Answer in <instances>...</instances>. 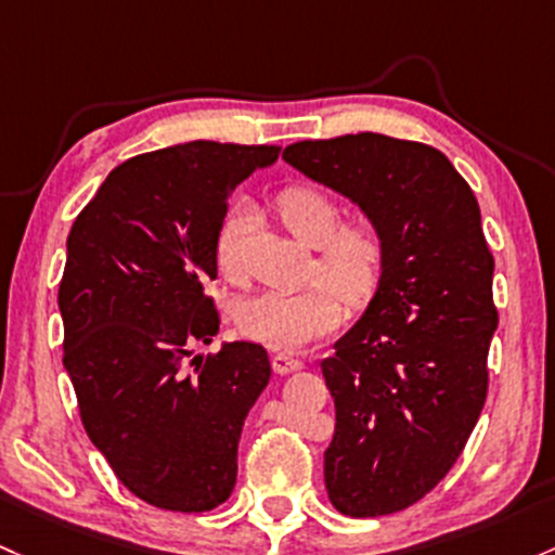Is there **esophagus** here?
<instances>
[{
    "label": "esophagus",
    "instance_id": "obj_1",
    "mask_svg": "<svg viewBox=\"0 0 555 555\" xmlns=\"http://www.w3.org/2000/svg\"><path fill=\"white\" fill-rule=\"evenodd\" d=\"M271 366L276 374H292V371L302 369V361L292 356V352H276V356L271 358Z\"/></svg>",
    "mask_w": 555,
    "mask_h": 555
}]
</instances>
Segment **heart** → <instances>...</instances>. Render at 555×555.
I'll list each match as a JSON object with an SVG mask.
<instances>
[{
    "instance_id": "b5f03b06",
    "label": "heart",
    "mask_w": 555,
    "mask_h": 555,
    "mask_svg": "<svg viewBox=\"0 0 555 555\" xmlns=\"http://www.w3.org/2000/svg\"><path fill=\"white\" fill-rule=\"evenodd\" d=\"M276 212L302 245L315 247L313 279L300 292H258L234 308V324L253 343L292 350L334 332L345 319V300L363 308L374 300L387 273L389 247L379 223L369 216L343 221V205L319 184H292L276 194ZM247 205H231L218 227L216 268L227 282L240 279V245Z\"/></svg>"
}]
</instances>
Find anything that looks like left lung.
I'll return each mask as SVG.
<instances>
[{
	"label": "left lung",
	"instance_id": "8db88e82",
	"mask_svg": "<svg viewBox=\"0 0 555 555\" xmlns=\"http://www.w3.org/2000/svg\"><path fill=\"white\" fill-rule=\"evenodd\" d=\"M282 157L387 236L385 282L321 371L337 408L328 501L356 519L395 514L453 468L487 398L495 260L477 197L440 150L385 133L306 139Z\"/></svg>",
	"mask_w": 555,
	"mask_h": 555
}]
</instances>
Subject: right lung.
Returning a JSON list of instances; mask_svg holds the SVG:
<instances>
[{"mask_svg":"<svg viewBox=\"0 0 555 555\" xmlns=\"http://www.w3.org/2000/svg\"><path fill=\"white\" fill-rule=\"evenodd\" d=\"M276 144L186 142L120 163L68 234L63 363L89 440L144 503L199 514L236 482V446L271 379L263 345L218 334L208 295L229 197Z\"/></svg>","mask_w":555,"mask_h":555,"instance_id":"right-lung-1","label":"right lung"}]
</instances>
